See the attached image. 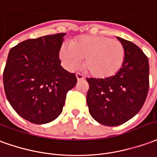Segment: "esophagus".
<instances>
[{"label":"esophagus","mask_w":157,"mask_h":157,"mask_svg":"<svg viewBox=\"0 0 157 157\" xmlns=\"http://www.w3.org/2000/svg\"><path fill=\"white\" fill-rule=\"evenodd\" d=\"M76 78H77V79H78V81L83 80V79L84 78V75H83V74H81V73H76Z\"/></svg>","instance_id":"esophagus-1"}]
</instances>
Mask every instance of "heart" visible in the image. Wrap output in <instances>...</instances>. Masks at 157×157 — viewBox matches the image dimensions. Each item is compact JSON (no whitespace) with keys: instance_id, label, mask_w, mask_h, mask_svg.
Listing matches in <instances>:
<instances>
[{"instance_id":"b5f03b06","label":"heart","mask_w":157,"mask_h":157,"mask_svg":"<svg viewBox=\"0 0 157 157\" xmlns=\"http://www.w3.org/2000/svg\"><path fill=\"white\" fill-rule=\"evenodd\" d=\"M63 66L69 71L84 67L90 75L105 78L115 75L124 63L125 51L123 44L105 36L86 35L63 45L60 50Z\"/></svg>"}]
</instances>
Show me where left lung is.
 I'll use <instances>...</instances> for the list:
<instances>
[{
    "mask_svg": "<svg viewBox=\"0 0 157 157\" xmlns=\"http://www.w3.org/2000/svg\"><path fill=\"white\" fill-rule=\"evenodd\" d=\"M125 51L122 68L105 78H87L91 117L105 126H118L140 111L149 90V61L140 47L117 37Z\"/></svg>",
    "mask_w": 157,
    "mask_h": 157,
    "instance_id": "1",
    "label": "left lung"
}]
</instances>
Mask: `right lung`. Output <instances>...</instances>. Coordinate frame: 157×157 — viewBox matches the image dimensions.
I'll return each mask as SVG.
<instances>
[{"mask_svg": "<svg viewBox=\"0 0 157 157\" xmlns=\"http://www.w3.org/2000/svg\"><path fill=\"white\" fill-rule=\"evenodd\" d=\"M65 35L27 40L10 50L3 72L6 95L15 112L30 123L55 120L67 91L77 84L75 74L64 69L59 59Z\"/></svg>", "mask_w": 157, "mask_h": 157, "instance_id": "obj_1", "label": "right lung"}]
</instances>
